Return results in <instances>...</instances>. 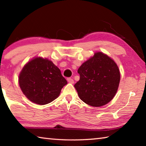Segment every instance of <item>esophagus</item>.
I'll use <instances>...</instances> for the list:
<instances>
[{"instance_id": "1", "label": "esophagus", "mask_w": 146, "mask_h": 146, "mask_svg": "<svg viewBox=\"0 0 146 146\" xmlns=\"http://www.w3.org/2000/svg\"><path fill=\"white\" fill-rule=\"evenodd\" d=\"M67 80H68V82H70V83H71V84H73V83H74L73 79L71 78H67Z\"/></svg>"}]
</instances>
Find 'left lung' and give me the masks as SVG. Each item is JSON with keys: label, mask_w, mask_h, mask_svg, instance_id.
I'll use <instances>...</instances> for the list:
<instances>
[{"label": "left lung", "mask_w": 146, "mask_h": 146, "mask_svg": "<svg viewBox=\"0 0 146 146\" xmlns=\"http://www.w3.org/2000/svg\"><path fill=\"white\" fill-rule=\"evenodd\" d=\"M80 80L74 86L81 100L93 107L110 102L117 93L120 75L117 64L103 53H95L78 70Z\"/></svg>", "instance_id": "8db88e82"}]
</instances>
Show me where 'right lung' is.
Here are the masks:
<instances>
[{
  "mask_svg": "<svg viewBox=\"0 0 146 146\" xmlns=\"http://www.w3.org/2000/svg\"><path fill=\"white\" fill-rule=\"evenodd\" d=\"M19 86L29 100L39 105L57 98L68 84L61 71L47 58H35L27 63L19 75Z\"/></svg>",
  "mask_w": 146,
  "mask_h": 146,
  "instance_id": "obj_1",
  "label": "right lung"
}]
</instances>
